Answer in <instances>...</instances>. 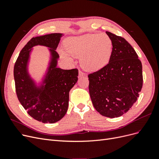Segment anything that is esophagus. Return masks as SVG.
I'll return each mask as SVG.
<instances>
[{
	"label": "esophagus",
	"mask_w": 159,
	"mask_h": 159,
	"mask_svg": "<svg viewBox=\"0 0 159 159\" xmlns=\"http://www.w3.org/2000/svg\"><path fill=\"white\" fill-rule=\"evenodd\" d=\"M83 76H85V74H84L81 71H79V78H81V77H83Z\"/></svg>",
	"instance_id": "34e87169"
}]
</instances>
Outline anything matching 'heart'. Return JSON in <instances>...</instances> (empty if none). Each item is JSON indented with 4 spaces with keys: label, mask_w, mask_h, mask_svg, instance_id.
Segmentation results:
<instances>
[{
    "label": "heart",
    "mask_w": 159,
    "mask_h": 159,
    "mask_svg": "<svg viewBox=\"0 0 159 159\" xmlns=\"http://www.w3.org/2000/svg\"><path fill=\"white\" fill-rule=\"evenodd\" d=\"M64 46L69 55L80 57L81 66L88 71H98L106 66L113 50L111 39L108 35L101 33L70 37L65 40ZM58 52L62 57L70 60L63 50Z\"/></svg>",
    "instance_id": "obj_1"
}]
</instances>
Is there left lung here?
Listing matches in <instances>:
<instances>
[{
  "label": "left lung",
  "instance_id": "8db88e82",
  "mask_svg": "<svg viewBox=\"0 0 159 159\" xmlns=\"http://www.w3.org/2000/svg\"><path fill=\"white\" fill-rule=\"evenodd\" d=\"M106 34L113 42L111 57L106 66L88 75L89 91L96 111L115 118L127 113L136 102L143 86L142 64L123 38Z\"/></svg>",
  "mask_w": 159,
  "mask_h": 159
}]
</instances>
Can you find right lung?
<instances>
[{
    "label": "right lung",
    "mask_w": 159,
    "mask_h": 159,
    "mask_svg": "<svg viewBox=\"0 0 159 159\" xmlns=\"http://www.w3.org/2000/svg\"><path fill=\"white\" fill-rule=\"evenodd\" d=\"M63 33H53L32 38L23 48L14 68L16 92L19 102L32 117L44 123H54L64 117L68 108L69 93L78 81V70L57 67L60 58L56 48ZM48 47L49 57L40 80L29 70L33 48Z\"/></svg>",
    "instance_id": "1"
}]
</instances>
